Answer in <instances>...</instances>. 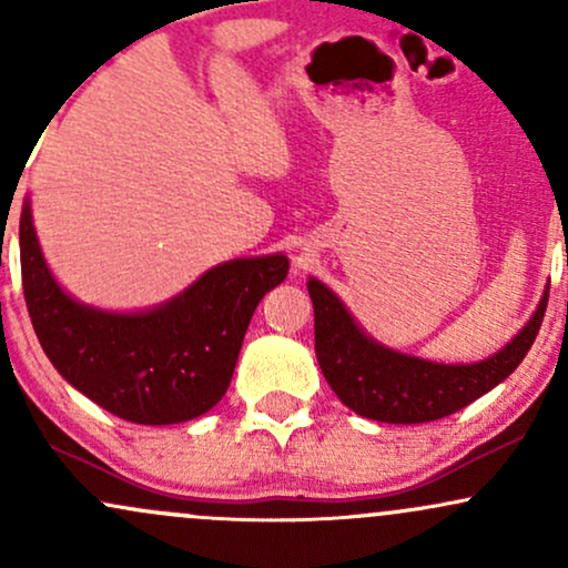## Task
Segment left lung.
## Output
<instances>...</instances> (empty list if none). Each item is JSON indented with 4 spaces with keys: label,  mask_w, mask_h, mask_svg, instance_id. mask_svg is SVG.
I'll return each mask as SVG.
<instances>
[{
    "label": "left lung",
    "mask_w": 568,
    "mask_h": 568,
    "mask_svg": "<svg viewBox=\"0 0 568 568\" xmlns=\"http://www.w3.org/2000/svg\"><path fill=\"white\" fill-rule=\"evenodd\" d=\"M315 306V355L331 389L355 414L387 425H422L456 414L505 382L542 325L547 288L529 323L505 347L478 363H435L384 347L321 280L306 283Z\"/></svg>",
    "instance_id": "1"
}]
</instances>
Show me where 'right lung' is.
I'll return each instance as SVG.
<instances>
[{
  "label": "right lung",
  "mask_w": 568,
  "mask_h": 568,
  "mask_svg": "<svg viewBox=\"0 0 568 568\" xmlns=\"http://www.w3.org/2000/svg\"><path fill=\"white\" fill-rule=\"evenodd\" d=\"M288 266L283 253L232 258L158 306L98 310L61 288L39 247L29 197L21 211L23 296L44 355L71 387L135 425H179L216 406L253 312Z\"/></svg>",
  "instance_id": "obj_1"
}]
</instances>
